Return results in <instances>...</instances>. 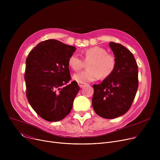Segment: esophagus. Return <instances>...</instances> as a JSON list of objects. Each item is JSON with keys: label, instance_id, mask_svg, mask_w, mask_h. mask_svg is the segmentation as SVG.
Returning <instances> with one entry per match:
<instances>
[{"label": "esophagus", "instance_id": "1", "mask_svg": "<svg viewBox=\"0 0 160 160\" xmlns=\"http://www.w3.org/2000/svg\"><path fill=\"white\" fill-rule=\"evenodd\" d=\"M78 86H79L80 88H82V87H83V86H86V85L87 84L86 83H84V82H78Z\"/></svg>", "mask_w": 160, "mask_h": 160}]
</instances>
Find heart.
<instances>
[{"mask_svg": "<svg viewBox=\"0 0 160 160\" xmlns=\"http://www.w3.org/2000/svg\"><path fill=\"white\" fill-rule=\"evenodd\" d=\"M82 57L74 54L68 59V65L74 71L82 69L88 65V69L73 76V78L78 82H92L97 80L99 77L106 78L114 72L117 60L115 56L108 53L106 49L100 47L87 48L82 51Z\"/></svg>", "mask_w": 160, "mask_h": 160, "instance_id": "obj_1", "label": "heart"}]
</instances>
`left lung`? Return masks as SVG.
<instances>
[{
  "instance_id": "obj_1",
  "label": "left lung",
  "mask_w": 160,
  "mask_h": 160,
  "mask_svg": "<svg viewBox=\"0 0 160 160\" xmlns=\"http://www.w3.org/2000/svg\"><path fill=\"white\" fill-rule=\"evenodd\" d=\"M117 60L114 72L101 83L93 86L92 106L104 119H114L127 113L138 88V67L132 53L123 45L110 42Z\"/></svg>"
}]
</instances>
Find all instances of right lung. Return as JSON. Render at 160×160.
<instances>
[{"label":"right lung","mask_w":160,"mask_h":160,"mask_svg":"<svg viewBox=\"0 0 160 160\" xmlns=\"http://www.w3.org/2000/svg\"><path fill=\"white\" fill-rule=\"evenodd\" d=\"M75 50L73 46L48 39L38 44L27 58L24 80L28 101L47 121L64 119L80 91L77 82L69 83L68 59Z\"/></svg>","instance_id":"right-lung-1"}]
</instances>
